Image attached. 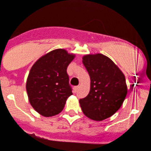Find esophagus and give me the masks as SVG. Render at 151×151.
Wrapping results in <instances>:
<instances>
[{
	"label": "esophagus",
	"mask_w": 151,
	"mask_h": 151,
	"mask_svg": "<svg viewBox=\"0 0 151 151\" xmlns=\"http://www.w3.org/2000/svg\"><path fill=\"white\" fill-rule=\"evenodd\" d=\"M78 89H79V86H74V92L76 93V92H77V91H78Z\"/></svg>",
	"instance_id": "1"
}]
</instances>
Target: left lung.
I'll use <instances>...</instances> for the list:
<instances>
[{"mask_svg": "<svg viewBox=\"0 0 151 151\" xmlns=\"http://www.w3.org/2000/svg\"><path fill=\"white\" fill-rule=\"evenodd\" d=\"M83 63L91 78V90L86 98L79 99L82 110L94 120L110 117L127 94L124 75L112 60L100 53L84 56Z\"/></svg>", "mask_w": 151, "mask_h": 151, "instance_id": "left-lung-1", "label": "left lung"}]
</instances>
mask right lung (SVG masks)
I'll return each instance as SVG.
<instances>
[{"instance_id":"obj_1","label":"right lung","mask_w":151,"mask_h":151,"mask_svg":"<svg viewBox=\"0 0 151 151\" xmlns=\"http://www.w3.org/2000/svg\"><path fill=\"white\" fill-rule=\"evenodd\" d=\"M74 57L58 49L39 58L31 68L26 88L30 103L41 115L60 113L72 94L67 68Z\"/></svg>"}]
</instances>
